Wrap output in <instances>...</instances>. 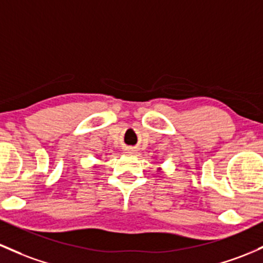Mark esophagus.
Segmentation results:
<instances>
[{"mask_svg": "<svg viewBox=\"0 0 263 263\" xmlns=\"http://www.w3.org/2000/svg\"><path fill=\"white\" fill-rule=\"evenodd\" d=\"M127 151H128V154H132V152H134V149H127Z\"/></svg>", "mask_w": 263, "mask_h": 263, "instance_id": "obj_1", "label": "esophagus"}]
</instances>
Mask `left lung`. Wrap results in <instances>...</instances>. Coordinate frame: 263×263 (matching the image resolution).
Listing matches in <instances>:
<instances>
[{
    "mask_svg": "<svg viewBox=\"0 0 263 263\" xmlns=\"http://www.w3.org/2000/svg\"><path fill=\"white\" fill-rule=\"evenodd\" d=\"M158 170H161V167H158Z\"/></svg>",
    "mask_w": 263,
    "mask_h": 263,
    "instance_id": "8db88e82",
    "label": "left lung"
}]
</instances>
